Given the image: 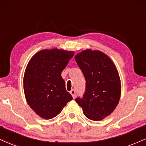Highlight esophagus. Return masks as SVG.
Wrapping results in <instances>:
<instances>
[{"label":"esophagus","instance_id":"1","mask_svg":"<svg viewBox=\"0 0 146 146\" xmlns=\"http://www.w3.org/2000/svg\"><path fill=\"white\" fill-rule=\"evenodd\" d=\"M70 94H72V97L74 99L75 97H76V91H75V90H72L71 91H70Z\"/></svg>","mask_w":146,"mask_h":146}]
</instances>
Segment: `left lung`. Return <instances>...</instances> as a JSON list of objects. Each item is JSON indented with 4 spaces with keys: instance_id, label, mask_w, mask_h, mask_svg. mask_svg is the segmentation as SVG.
<instances>
[{
    "instance_id": "8db88e82",
    "label": "left lung",
    "mask_w": 146,
    "mask_h": 146,
    "mask_svg": "<svg viewBox=\"0 0 146 146\" xmlns=\"http://www.w3.org/2000/svg\"><path fill=\"white\" fill-rule=\"evenodd\" d=\"M75 60L86 81L83 97L75 101L87 118L101 120L114 110L120 99L121 81L117 68L100 51L84 50L76 55Z\"/></svg>"
}]
</instances>
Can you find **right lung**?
Listing matches in <instances>:
<instances>
[{
  "label": "right lung",
  "instance_id": "right-lung-1",
  "mask_svg": "<svg viewBox=\"0 0 146 146\" xmlns=\"http://www.w3.org/2000/svg\"><path fill=\"white\" fill-rule=\"evenodd\" d=\"M74 54L72 51L44 50L27 64L23 78L25 95L31 108L43 119L55 117L73 99L66 91L61 72Z\"/></svg>",
  "mask_w": 146,
  "mask_h": 146
}]
</instances>
